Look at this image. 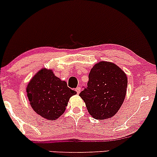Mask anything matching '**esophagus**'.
Returning <instances> with one entry per match:
<instances>
[{
    "mask_svg": "<svg viewBox=\"0 0 157 157\" xmlns=\"http://www.w3.org/2000/svg\"><path fill=\"white\" fill-rule=\"evenodd\" d=\"M75 91H76L77 94H79V93H80V91H81V87H78L75 88Z\"/></svg>",
    "mask_w": 157,
    "mask_h": 157,
    "instance_id": "esophagus-1",
    "label": "esophagus"
}]
</instances>
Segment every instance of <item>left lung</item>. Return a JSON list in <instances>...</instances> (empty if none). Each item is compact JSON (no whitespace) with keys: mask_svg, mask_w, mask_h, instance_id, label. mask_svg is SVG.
Masks as SVG:
<instances>
[{"mask_svg":"<svg viewBox=\"0 0 157 157\" xmlns=\"http://www.w3.org/2000/svg\"><path fill=\"white\" fill-rule=\"evenodd\" d=\"M128 78L120 67L111 62L100 61L89 73L87 86L79 96L92 117L104 120L113 117L123 104Z\"/></svg>","mask_w":157,"mask_h":157,"instance_id":"left-lung-1","label":"left lung"}]
</instances>
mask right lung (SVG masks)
<instances>
[{
    "label": "right lung",
    "instance_id": "obj_1",
    "mask_svg": "<svg viewBox=\"0 0 157 157\" xmlns=\"http://www.w3.org/2000/svg\"><path fill=\"white\" fill-rule=\"evenodd\" d=\"M26 93L32 108L48 120H55L61 117L70 98L76 94L67 87L66 82L45 68L33 77L26 87Z\"/></svg>",
    "mask_w": 157,
    "mask_h": 157
}]
</instances>
